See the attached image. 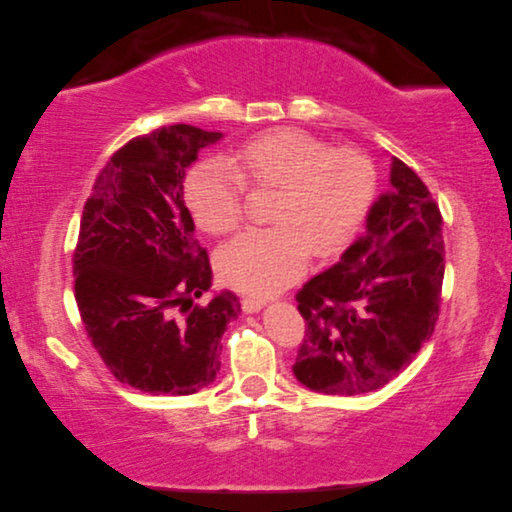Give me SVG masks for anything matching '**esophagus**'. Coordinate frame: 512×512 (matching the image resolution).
Returning <instances> with one entry per match:
<instances>
[{
    "label": "esophagus",
    "instance_id": "esophagus-1",
    "mask_svg": "<svg viewBox=\"0 0 512 512\" xmlns=\"http://www.w3.org/2000/svg\"><path fill=\"white\" fill-rule=\"evenodd\" d=\"M264 307H266V300L255 298V296H242V309L246 313H259Z\"/></svg>",
    "mask_w": 512,
    "mask_h": 512
}]
</instances>
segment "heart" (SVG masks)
<instances>
[{
  "label": "heart",
  "instance_id": "b5f03b06",
  "mask_svg": "<svg viewBox=\"0 0 512 512\" xmlns=\"http://www.w3.org/2000/svg\"><path fill=\"white\" fill-rule=\"evenodd\" d=\"M244 186L274 190L268 229L238 235L220 251L218 268L233 287L270 296L305 268L307 253L326 257L357 233L376 188L372 162L357 149H331L298 129H270L225 162L196 164L183 186L201 229L225 235L244 214Z\"/></svg>",
  "mask_w": 512,
  "mask_h": 512
}]
</instances>
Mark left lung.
Instances as JSON below:
<instances>
[{"mask_svg": "<svg viewBox=\"0 0 512 512\" xmlns=\"http://www.w3.org/2000/svg\"><path fill=\"white\" fill-rule=\"evenodd\" d=\"M389 183L361 238L296 296L307 329L292 370L311 391L381 389L435 331L445 272L441 212L398 157H391Z\"/></svg>", "mask_w": 512, "mask_h": 512, "instance_id": "1", "label": "left lung"}]
</instances>
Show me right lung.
Segmentation results:
<instances>
[{
	"label": "right lung",
	"mask_w": 512,
	"mask_h": 512,
	"mask_svg": "<svg viewBox=\"0 0 512 512\" xmlns=\"http://www.w3.org/2000/svg\"><path fill=\"white\" fill-rule=\"evenodd\" d=\"M220 131L168 125L129 140L99 173L73 255L75 300L106 368L153 396H190L220 370V339L240 316L212 292V266L183 203L186 168ZM213 294L207 306L193 300Z\"/></svg>",
	"instance_id": "obj_1"
}]
</instances>
